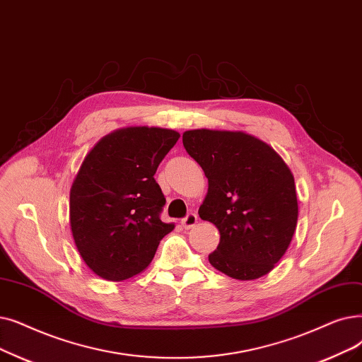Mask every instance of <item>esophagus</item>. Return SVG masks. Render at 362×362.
<instances>
[{
    "instance_id": "obj_1",
    "label": "esophagus",
    "mask_w": 362,
    "mask_h": 362,
    "mask_svg": "<svg viewBox=\"0 0 362 362\" xmlns=\"http://www.w3.org/2000/svg\"><path fill=\"white\" fill-rule=\"evenodd\" d=\"M197 223H198V216H197L195 213H189V214H187V216L182 220V226H183L185 229H191V228H194Z\"/></svg>"
}]
</instances>
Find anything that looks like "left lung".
Listing matches in <instances>:
<instances>
[{"label": "left lung", "mask_w": 362, "mask_h": 362, "mask_svg": "<svg viewBox=\"0 0 362 362\" xmlns=\"http://www.w3.org/2000/svg\"><path fill=\"white\" fill-rule=\"evenodd\" d=\"M183 146L209 179L198 213L220 233L209 256L213 268L241 281L269 274L286 255L297 225L288 165L272 146L244 132L187 130Z\"/></svg>", "instance_id": "left-lung-1"}]
</instances>
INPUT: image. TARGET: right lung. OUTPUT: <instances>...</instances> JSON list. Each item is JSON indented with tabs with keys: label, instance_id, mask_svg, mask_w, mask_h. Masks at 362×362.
<instances>
[{
	"label": "right lung",
	"instance_id": "obj_1",
	"mask_svg": "<svg viewBox=\"0 0 362 362\" xmlns=\"http://www.w3.org/2000/svg\"><path fill=\"white\" fill-rule=\"evenodd\" d=\"M180 134L161 127H124L102 137L78 170L69 223L78 253L107 281L144 272L160 241L175 229L160 213L165 198L153 175Z\"/></svg>",
	"mask_w": 362,
	"mask_h": 362
}]
</instances>
